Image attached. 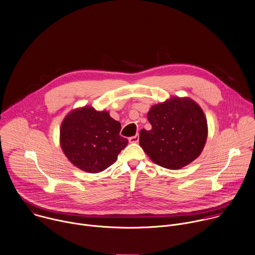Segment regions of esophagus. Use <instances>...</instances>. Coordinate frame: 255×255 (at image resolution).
Listing matches in <instances>:
<instances>
[{
	"label": "esophagus",
	"mask_w": 255,
	"mask_h": 255,
	"mask_svg": "<svg viewBox=\"0 0 255 255\" xmlns=\"http://www.w3.org/2000/svg\"><path fill=\"white\" fill-rule=\"evenodd\" d=\"M138 139H139V135H138V134H135V135H133V136H130V137L128 138V141L131 142V143H134V142H137Z\"/></svg>",
	"instance_id": "1"
}]
</instances>
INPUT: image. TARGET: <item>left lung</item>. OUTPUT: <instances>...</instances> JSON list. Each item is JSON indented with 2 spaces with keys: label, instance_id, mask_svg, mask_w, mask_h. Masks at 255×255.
<instances>
[{
  "label": "left lung",
  "instance_id": "8db88e82",
  "mask_svg": "<svg viewBox=\"0 0 255 255\" xmlns=\"http://www.w3.org/2000/svg\"><path fill=\"white\" fill-rule=\"evenodd\" d=\"M147 120L151 129L140 130L139 144L152 162L177 170L200 156L208 128L204 113L194 100L172 97L152 107Z\"/></svg>",
  "mask_w": 255,
  "mask_h": 255
}]
</instances>
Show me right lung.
I'll use <instances>...</instances> for the list:
<instances>
[{"instance_id":"right-lung-1","label":"right lung","mask_w":255,"mask_h":255,"mask_svg":"<svg viewBox=\"0 0 255 255\" xmlns=\"http://www.w3.org/2000/svg\"><path fill=\"white\" fill-rule=\"evenodd\" d=\"M121 124L108 112L84 107L69 113L62 122L60 143L68 160L88 173L103 172L112 166L128 144L120 135Z\"/></svg>"}]
</instances>
